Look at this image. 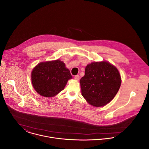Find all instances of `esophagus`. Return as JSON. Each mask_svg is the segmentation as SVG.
Wrapping results in <instances>:
<instances>
[{
    "mask_svg": "<svg viewBox=\"0 0 149 149\" xmlns=\"http://www.w3.org/2000/svg\"><path fill=\"white\" fill-rule=\"evenodd\" d=\"M74 79L76 80H79V79H80V76L79 75H76L74 76Z\"/></svg>",
    "mask_w": 149,
    "mask_h": 149,
    "instance_id": "obj_1",
    "label": "esophagus"
}]
</instances>
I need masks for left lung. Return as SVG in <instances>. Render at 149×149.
Returning <instances> with one entry per match:
<instances>
[{
  "instance_id": "8db88e82",
  "label": "left lung",
  "mask_w": 149,
  "mask_h": 149,
  "mask_svg": "<svg viewBox=\"0 0 149 149\" xmlns=\"http://www.w3.org/2000/svg\"><path fill=\"white\" fill-rule=\"evenodd\" d=\"M83 96L89 104L102 107L110 102L118 93L121 77L119 71L108 62L92 63L85 68L80 81Z\"/></svg>"
}]
</instances>
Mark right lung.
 Returning a JSON list of instances; mask_svg holds the SVG:
<instances>
[{"mask_svg":"<svg viewBox=\"0 0 149 149\" xmlns=\"http://www.w3.org/2000/svg\"><path fill=\"white\" fill-rule=\"evenodd\" d=\"M72 76L60 60L41 63L31 73L32 84L36 91L45 97H53L64 89Z\"/></svg>","mask_w":149,"mask_h":149,"instance_id":"add662e5","label":"right lung"}]
</instances>
